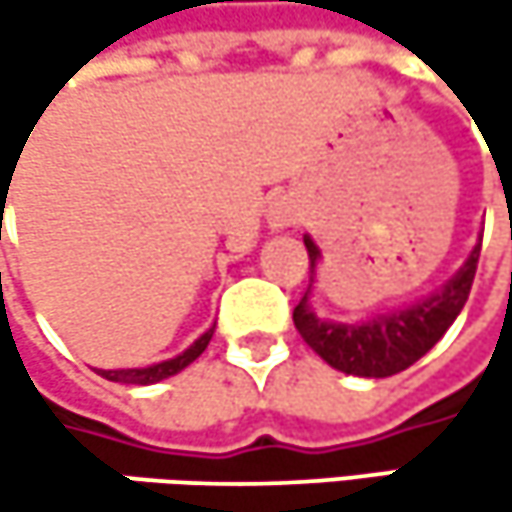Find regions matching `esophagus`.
<instances>
[{"label": "esophagus", "mask_w": 512, "mask_h": 512, "mask_svg": "<svg viewBox=\"0 0 512 512\" xmlns=\"http://www.w3.org/2000/svg\"><path fill=\"white\" fill-rule=\"evenodd\" d=\"M290 222H293V210H290V207H281V204H278V207L269 213V225H272V228H284V225H290Z\"/></svg>", "instance_id": "1"}]
</instances>
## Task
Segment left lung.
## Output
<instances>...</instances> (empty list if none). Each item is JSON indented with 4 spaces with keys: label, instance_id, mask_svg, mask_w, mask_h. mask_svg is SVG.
I'll return each instance as SVG.
<instances>
[{
    "label": "left lung",
    "instance_id": "8db88e82",
    "mask_svg": "<svg viewBox=\"0 0 512 512\" xmlns=\"http://www.w3.org/2000/svg\"><path fill=\"white\" fill-rule=\"evenodd\" d=\"M305 249L311 257V281H314L320 249L314 246L311 237H305ZM477 257H480V243L462 263L460 272L436 293L418 299L409 308L379 314L367 323H332L317 317L314 308L308 305V293H311L308 290L293 308V323L305 338V344L335 370L370 376V379L394 376L409 364H415L424 353H430L439 344V338L451 329V323L460 317L474 284Z\"/></svg>",
    "mask_w": 512,
    "mask_h": 512
}]
</instances>
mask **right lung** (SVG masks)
I'll return each instance as SVG.
<instances>
[{
	"label": "right lung",
	"mask_w": 512,
	"mask_h": 512,
	"mask_svg": "<svg viewBox=\"0 0 512 512\" xmlns=\"http://www.w3.org/2000/svg\"><path fill=\"white\" fill-rule=\"evenodd\" d=\"M210 338H213V329L210 332H204L186 353H180V356L168 358V361H159V364H151V367H127V370H97L100 376H106V379H112V382H127V385H154V382H162V379H168V376H174V373H180L186 364H192L195 358L201 356L204 350H207V344H210Z\"/></svg>",
	"instance_id": "obj_1"
}]
</instances>
